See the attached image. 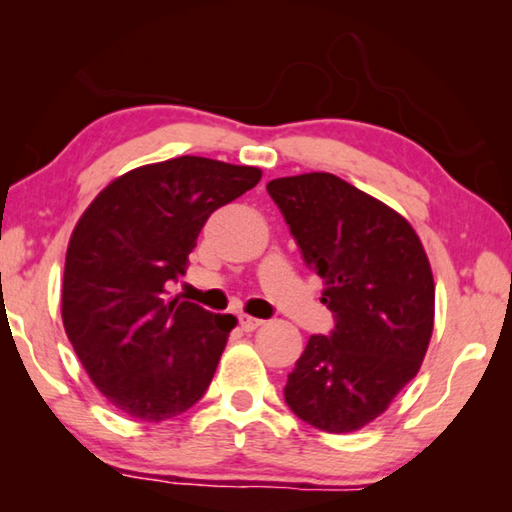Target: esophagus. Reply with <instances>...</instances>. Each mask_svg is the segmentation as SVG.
<instances>
[{
	"label": "esophagus",
	"mask_w": 512,
	"mask_h": 512,
	"mask_svg": "<svg viewBox=\"0 0 512 512\" xmlns=\"http://www.w3.org/2000/svg\"><path fill=\"white\" fill-rule=\"evenodd\" d=\"M259 325H264L262 319L248 317V314H242V317H239V328H242L244 332H253V330L259 328Z\"/></svg>",
	"instance_id": "esophagus-1"
}]
</instances>
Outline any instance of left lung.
Instances as JSON below:
<instances>
[{
	"label": "left lung",
	"instance_id": "1",
	"mask_svg": "<svg viewBox=\"0 0 512 512\" xmlns=\"http://www.w3.org/2000/svg\"><path fill=\"white\" fill-rule=\"evenodd\" d=\"M303 262L325 284L334 330L312 334L284 398L303 422L350 433L383 413L418 374L433 332L436 286L411 224L332 173L266 184Z\"/></svg>",
	"mask_w": 512,
	"mask_h": 512
}]
</instances>
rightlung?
Wrapping results in <instances>:
<instances>
[{
	"label": "right lung",
	"mask_w": 512,
	"mask_h": 512,
	"mask_svg": "<svg viewBox=\"0 0 512 512\" xmlns=\"http://www.w3.org/2000/svg\"><path fill=\"white\" fill-rule=\"evenodd\" d=\"M262 180L257 167L180 156L96 195L65 253L61 317L85 372L129 418L160 422L209 389L235 328L169 288L187 273L204 222Z\"/></svg>",
	"instance_id": "1"
}]
</instances>
